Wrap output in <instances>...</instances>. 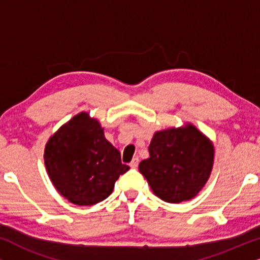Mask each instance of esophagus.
I'll return each mask as SVG.
<instances>
[{
  "mask_svg": "<svg viewBox=\"0 0 260 260\" xmlns=\"http://www.w3.org/2000/svg\"><path fill=\"white\" fill-rule=\"evenodd\" d=\"M138 162H140V159H138V157L136 156V157H134L133 158V161L130 162V167L133 169H135V168H137V166H138Z\"/></svg>",
  "mask_w": 260,
  "mask_h": 260,
  "instance_id": "34e87169",
  "label": "esophagus"
}]
</instances>
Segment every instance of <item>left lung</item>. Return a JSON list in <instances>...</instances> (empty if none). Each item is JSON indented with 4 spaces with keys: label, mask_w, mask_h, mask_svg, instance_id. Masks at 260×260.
Returning a JSON list of instances; mask_svg holds the SVG:
<instances>
[{
    "label": "left lung",
    "mask_w": 260,
    "mask_h": 260,
    "mask_svg": "<svg viewBox=\"0 0 260 260\" xmlns=\"http://www.w3.org/2000/svg\"><path fill=\"white\" fill-rule=\"evenodd\" d=\"M150 157L138 166L151 189L170 204L190 200L211 175L214 148L193 125L157 131L149 145Z\"/></svg>",
    "instance_id": "1"
}]
</instances>
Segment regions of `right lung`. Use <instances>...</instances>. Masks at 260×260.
Returning a JSON list of instances; mask_svg holds the SVG:
<instances>
[{
  "mask_svg": "<svg viewBox=\"0 0 260 260\" xmlns=\"http://www.w3.org/2000/svg\"><path fill=\"white\" fill-rule=\"evenodd\" d=\"M44 157L56 190L79 206L105 200L119 175L130 169L105 138L98 120L85 112L74 116L49 138Z\"/></svg>",
  "mask_w": 260,
  "mask_h": 260,
  "instance_id": "right-lung-1",
  "label": "right lung"
}]
</instances>
